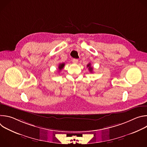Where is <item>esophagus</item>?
Returning a JSON list of instances; mask_svg holds the SVG:
<instances>
[{"label":"esophagus","instance_id":"1","mask_svg":"<svg viewBox=\"0 0 147 147\" xmlns=\"http://www.w3.org/2000/svg\"><path fill=\"white\" fill-rule=\"evenodd\" d=\"M73 62L74 63H78V60L77 59H73Z\"/></svg>","mask_w":147,"mask_h":147}]
</instances>
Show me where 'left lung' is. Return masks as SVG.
<instances>
[{
  "instance_id": "1",
  "label": "left lung",
  "mask_w": 147,
  "mask_h": 147,
  "mask_svg": "<svg viewBox=\"0 0 147 147\" xmlns=\"http://www.w3.org/2000/svg\"><path fill=\"white\" fill-rule=\"evenodd\" d=\"M87 67H88V69L90 70V71L91 72H92V71L93 68L91 66V63H88V64L87 65Z\"/></svg>"
}]
</instances>
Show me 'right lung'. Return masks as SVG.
I'll list each match as a JSON object with an SVG mask.
<instances>
[{
	"label": "right lung",
	"mask_w": 147,
	"mask_h": 147,
	"mask_svg": "<svg viewBox=\"0 0 147 147\" xmlns=\"http://www.w3.org/2000/svg\"><path fill=\"white\" fill-rule=\"evenodd\" d=\"M65 65V64L64 63H60V64H59V67H58L59 70V71L61 70V69H63V67H64Z\"/></svg>",
	"instance_id": "right-lung-1"
}]
</instances>
